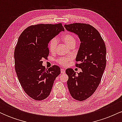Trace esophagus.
Wrapping results in <instances>:
<instances>
[{
	"label": "esophagus",
	"mask_w": 122,
	"mask_h": 122,
	"mask_svg": "<svg viewBox=\"0 0 122 122\" xmlns=\"http://www.w3.org/2000/svg\"><path fill=\"white\" fill-rule=\"evenodd\" d=\"M65 72V69H64V68H61V73H64Z\"/></svg>",
	"instance_id": "obj_1"
}]
</instances>
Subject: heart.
<instances>
[{"mask_svg":"<svg viewBox=\"0 0 122 122\" xmlns=\"http://www.w3.org/2000/svg\"><path fill=\"white\" fill-rule=\"evenodd\" d=\"M61 39L69 47L75 45L76 43V40L75 37L71 33H66V34L63 35ZM57 42H58V41H57L56 38H54L51 39L49 43L48 47L49 50L51 53L55 52L56 49ZM72 58L73 57L71 56L66 57H61L57 59L56 61L60 65L62 66H66L69 61L72 60Z\"/></svg>","mask_w":122,"mask_h":122,"instance_id":"1","label":"heart"}]
</instances>
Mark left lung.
Instances as JSON below:
<instances>
[{
	"label": "left lung",
	"instance_id": "left-lung-1",
	"mask_svg": "<svg viewBox=\"0 0 122 122\" xmlns=\"http://www.w3.org/2000/svg\"><path fill=\"white\" fill-rule=\"evenodd\" d=\"M68 31L79 36L81 43L76 58V66L81 72L76 75L71 68L65 71L68 76V89L72 97L78 101L89 98L101 81L106 65V45L100 33L89 24L75 23L65 25Z\"/></svg>",
	"mask_w": 122,
	"mask_h": 122
}]
</instances>
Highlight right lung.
<instances>
[{
  "label": "right lung",
  "mask_w": 122,
  "mask_h": 122,
  "mask_svg": "<svg viewBox=\"0 0 122 122\" xmlns=\"http://www.w3.org/2000/svg\"><path fill=\"white\" fill-rule=\"evenodd\" d=\"M64 30L61 23L31 25L18 38L14 51L15 71L23 90L34 100L48 97L54 81L61 72L57 65L46 69L41 60L49 54L50 41Z\"/></svg>",
  "instance_id": "1"
}]
</instances>
